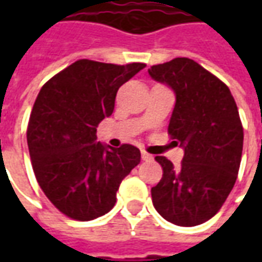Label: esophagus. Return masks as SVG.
Listing matches in <instances>:
<instances>
[{
    "label": "esophagus",
    "instance_id": "34e87169",
    "mask_svg": "<svg viewBox=\"0 0 262 262\" xmlns=\"http://www.w3.org/2000/svg\"><path fill=\"white\" fill-rule=\"evenodd\" d=\"M142 159L144 160V161H148V160H153V156H151V154H148L147 151L142 150Z\"/></svg>",
    "mask_w": 262,
    "mask_h": 262
}]
</instances>
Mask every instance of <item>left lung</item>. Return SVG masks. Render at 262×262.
Returning <instances> with one entry per match:
<instances>
[{
  "label": "left lung",
  "instance_id": "left-lung-1",
  "mask_svg": "<svg viewBox=\"0 0 262 262\" xmlns=\"http://www.w3.org/2000/svg\"><path fill=\"white\" fill-rule=\"evenodd\" d=\"M153 80L176 94L168 133L184 148L181 164L157 156L163 178L151 188L156 210L177 226L201 225L219 212L237 180L243 126L229 86L187 57L153 66Z\"/></svg>",
  "mask_w": 262,
  "mask_h": 262
}]
</instances>
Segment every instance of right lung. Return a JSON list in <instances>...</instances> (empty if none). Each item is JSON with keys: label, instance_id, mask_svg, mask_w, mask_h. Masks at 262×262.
I'll return each mask as SVG.
<instances>
[{"label": "right lung", "instance_id": "add662e5", "mask_svg": "<svg viewBox=\"0 0 262 262\" xmlns=\"http://www.w3.org/2000/svg\"><path fill=\"white\" fill-rule=\"evenodd\" d=\"M144 67L78 60L37 95L26 130L32 167L49 201L71 219L108 213L122 180L140 163L132 144L97 142V127L114 112L119 86Z\"/></svg>", "mask_w": 262, "mask_h": 262}]
</instances>
